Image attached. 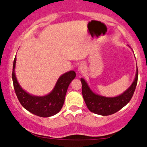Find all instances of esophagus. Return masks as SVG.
<instances>
[{"mask_svg": "<svg viewBox=\"0 0 147 147\" xmlns=\"http://www.w3.org/2000/svg\"><path fill=\"white\" fill-rule=\"evenodd\" d=\"M85 69H86V65L84 63H80V65L78 66V71L79 72L84 71V70H85Z\"/></svg>", "mask_w": 147, "mask_h": 147, "instance_id": "esophagus-1", "label": "esophagus"}]
</instances>
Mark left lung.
<instances>
[{"mask_svg":"<svg viewBox=\"0 0 147 147\" xmlns=\"http://www.w3.org/2000/svg\"><path fill=\"white\" fill-rule=\"evenodd\" d=\"M80 80L82 86V95L90 111L98 115L108 116L122 109L131 100L137 84V66L135 78L131 85L121 94L114 97H106L99 95L92 91L84 78H81Z\"/></svg>","mask_w":147,"mask_h":147,"instance_id":"8db88e82","label":"left lung"}]
</instances>
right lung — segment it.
Masks as SVG:
<instances>
[{"instance_id":"add662e5","label":"right lung","mask_w":147,"mask_h":147,"mask_svg":"<svg viewBox=\"0 0 147 147\" xmlns=\"http://www.w3.org/2000/svg\"><path fill=\"white\" fill-rule=\"evenodd\" d=\"M16 61L15 56L12 78L16 95L21 105L29 112L40 117H50L57 114L63 105L68 86L76 78V72L71 70L62 74L49 94L42 96H35L23 89L18 82L15 74Z\"/></svg>"}]
</instances>
